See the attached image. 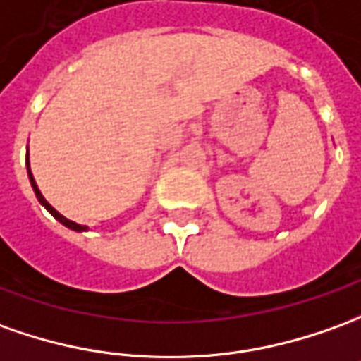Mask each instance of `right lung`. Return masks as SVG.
Returning <instances> with one entry per match:
<instances>
[{
	"label": "right lung",
	"mask_w": 361,
	"mask_h": 361,
	"mask_svg": "<svg viewBox=\"0 0 361 361\" xmlns=\"http://www.w3.org/2000/svg\"><path fill=\"white\" fill-rule=\"evenodd\" d=\"M27 173H29V181H31L32 191H35V195H37V199H39V203H40V205H42V207H44L47 211H49L50 215H52V216H54V219H56L58 223H62V224H64V226H68L70 231H75V233H84V231H87V226H82V224H78V223H74V221H70V219H66V216H64V215H60V213H58L56 209H54V207L50 205V203H49V201H47V199L42 197V193H40L39 185H37V181H35V178H32L31 168H29V152H27Z\"/></svg>",
	"instance_id": "1"
}]
</instances>
